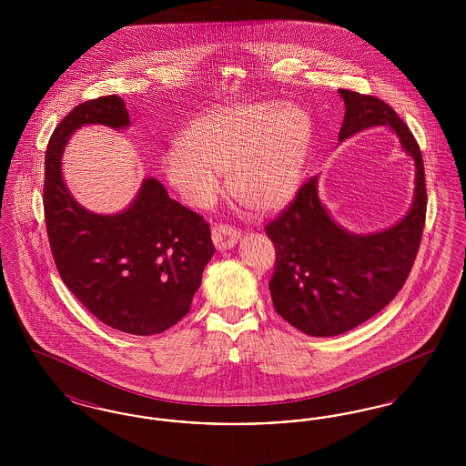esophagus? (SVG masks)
<instances>
[{
  "label": "esophagus",
  "instance_id": "34e87169",
  "mask_svg": "<svg viewBox=\"0 0 466 466\" xmlns=\"http://www.w3.org/2000/svg\"><path fill=\"white\" fill-rule=\"evenodd\" d=\"M239 239V232L234 227L228 225H215L213 227V243L217 249H230L234 248Z\"/></svg>",
  "mask_w": 466,
  "mask_h": 466
}]
</instances>
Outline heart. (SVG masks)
Instances as JSON below:
<instances>
[{"mask_svg": "<svg viewBox=\"0 0 466 466\" xmlns=\"http://www.w3.org/2000/svg\"><path fill=\"white\" fill-rule=\"evenodd\" d=\"M314 122L293 103H239L204 111L162 154L169 185L188 206L206 209L222 194L272 213L297 196L308 167Z\"/></svg>", "mask_w": 466, "mask_h": 466, "instance_id": "b5f03b06", "label": "heart"}]
</instances>
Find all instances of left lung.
Masks as SVG:
<instances>
[{"label": "left lung", "instance_id": "left-lung-1", "mask_svg": "<svg viewBox=\"0 0 466 466\" xmlns=\"http://www.w3.org/2000/svg\"><path fill=\"white\" fill-rule=\"evenodd\" d=\"M346 115L339 141L386 126L416 166L414 196L397 225L356 234L333 220L318 196V177L306 181L289 208L266 227L276 248L268 283L279 316L300 332L332 337L353 330L384 309L416 260L426 218L421 150L395 110L374 96L339 89Z\"/></svg>", "mask_w": 466, "mask_h": 466}]
</instances>
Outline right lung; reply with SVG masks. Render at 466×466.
I'll return each instance as SVG.
<instances>
[{
    "mask_svg": "<svg viewBox=\"0 0 466 466\" xmlns=\"http://www.w3.org/2000/svg\"><path fill=\"white\" fill-rule=\"evenodd\" d=\"M89 124L129 127L118 96L90 99L67 113L45 152L44 209L59 276L99 321L133 335L162 333L190 310L215 246L209 225L145 177L120 213L97 215L73 199L63 179L67 139Z\"/></svg>",
    "mask_w": 466,
    "mask_h": 466,
    "instance_id": "1",
    "label": "right lung"
}]
</instances>
